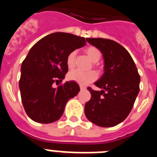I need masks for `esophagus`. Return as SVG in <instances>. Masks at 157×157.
Returning a JSON list of instances; mask_svg holds the SVG:
<instances>
[{"label": "esophagus", "instance_id": "1", "mask_svg": "<svg viewBox=\"0 0 157 157\" xmlns=\"http://www.w3.org/2000/svg\"><path fill=\"white\" fill-rule=\"evenodd\" d=\"M79 86H80V90H86V86L80 85Z\"/></svg>", "mask_w": 157, "mask_h": 157}]
</instances>
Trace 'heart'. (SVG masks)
I'll return each mask as SVG.
<instances>
[{"label": "heart", "instance_id": "b5f03b06", "mask_svg": "<svg viewBox=\"0 0 157 157\" xmlns=\"http://www.w3.org/2000/svg\"><path fill=\"white\" fill-rule=\"evenodd\" d=\"M86 53L89 58L92 60L93 62H98L101 57V52L98 48L94 46H90L86 48ZM76 51H71L68 53L67 56L66 63L69 68H72L75 66V62ZM69 80L74 81L77 83H79L81 85H87L89 83L95 81L98 78L97 73L94 71H82L81 70H74L71 71L67 75Z\"/></svg>", "mask_w": 157, "mask_h": 157}]
</instances>
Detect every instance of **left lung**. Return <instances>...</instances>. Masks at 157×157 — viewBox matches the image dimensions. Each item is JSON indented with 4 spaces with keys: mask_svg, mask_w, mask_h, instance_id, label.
<instances>
[{
    "mask_svg": "<svg viewBox=\"0 0 157 157\" xmlns=\"http://www.w3.org/2000/svg\"><path fill=\"white\" fill-rule=\"evenodd\" d=\"M103 54L105 72L94 84L101 91L88 87L90 100L85 105V115L96 125L116 126L130 114L139 93L140 75L128 51L116 41L87 38Z\"/></svg>",
    "mask_w": 157,
    "mask_h": 157,
    "instance_id": "8db88e82",
    "label": "left lung"
}]
</instances>
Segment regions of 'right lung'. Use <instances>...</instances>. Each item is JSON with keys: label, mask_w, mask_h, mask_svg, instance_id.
<instances>
[{"label": "right lung", "mask_w": 157, "mask_h": 157, "mask_svg": "<svg viewBox=\"0 0 157 157\" xmlns=\"http://www.w3.org/2000/svg\"><path fill=\"white\" fill-rule=\"evenodd\" d=\"M85 37L56 32L37 41L22 63L19 86L23 108L34 122L50 123L61 117L65 105L77 95L79 86L66 82L56 88L68 71V53L86 45Z\"/></svg>", "instance_id": "right-lung-1"}]
</instances>
